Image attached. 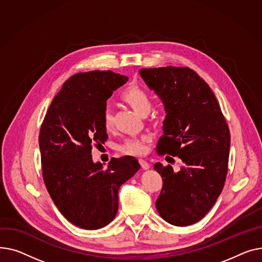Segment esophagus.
<instances>
[{"label": "esophagus", "instance_id": "esophagus-1", "mask_svg": "<svg viewBox=\"0 0 262 262\" xmlns=\"http://www.w3.org/2000/svg\"><path fill=\"white\" fill-rule=\"evenodd\" d=\"M138 162H140V164H141V166H142V168H143V169H149L150 164H149L148 162H146V161H145V160H143V159L138 160Z\"/></svg>", "mask_w": 262, "mask_h": 262}]
</instances>
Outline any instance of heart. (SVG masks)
Instances as JSON below:
<instances>
[{"mask_svg": "<svg viewBox=\"0 0 262 262\" xmlns=\"http://www.w3.org/2000/svg\"><path fill=\"white\" fill-rule=\"evenodd\" d=\"M121 99L141 116L148 114L151 110V97L150 94L138 84L129 85L121 94ZM102 124L105 130H110L113 126V116L109 109L104 110L102 114ZM120 151L126 155L142 156L146 151L145 140H128L124 145L120 146Z\"/></svg>", "mask_w": 262, "mask_h": 262, "instance_id": "b5f03b06", "label": "heart"}]
</instances>
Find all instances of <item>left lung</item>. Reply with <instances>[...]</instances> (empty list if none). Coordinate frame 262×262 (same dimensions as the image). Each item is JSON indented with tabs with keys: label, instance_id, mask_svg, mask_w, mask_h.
Segmentation results:
<instances>
[{
	"label": "left lung",
	"instance_id": "left-lung-1",
	"mask_svg": "<svg viewBox=\"0 0 262 262\" xmlns=\"http://www.w3.org/2000/svg\"><path fill=\"white\" fill-rule=\"evenodd\" d=\"M140 74L166 111L157 152L182 161L179 171L170 165L155 164L163 179L157 210L172 225H191L210 210L223 189L230 147L228 126L211 89L191 69H142Z\"/></svg>",
	"mask_w": 262,
	"mask_h": 262
}]
</instances>
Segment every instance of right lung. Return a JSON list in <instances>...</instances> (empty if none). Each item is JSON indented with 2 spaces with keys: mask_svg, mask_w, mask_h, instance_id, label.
I'll use <instances>...</instances> for the list:
<instances>
[{
  "mask_svg": "<svg viewBox=\"0 0 262 262\" xmlns=\"http://www.w3.org/2000/svg\"><path fill=\"white\" fill-rule=\"evenodd\" d=\"M128 77L111 71L78 73L54 97L39 135L43 180L55 205L72 224L99 229L118 209L119 187L141 168L133 157L92 160V147L106 141V100Z\"/></svg>",
  "mask_w": 262,
  "mask_h": 262,
  "instance_id": "add662e5",
  "label": "right lung"
}]
</instances>
